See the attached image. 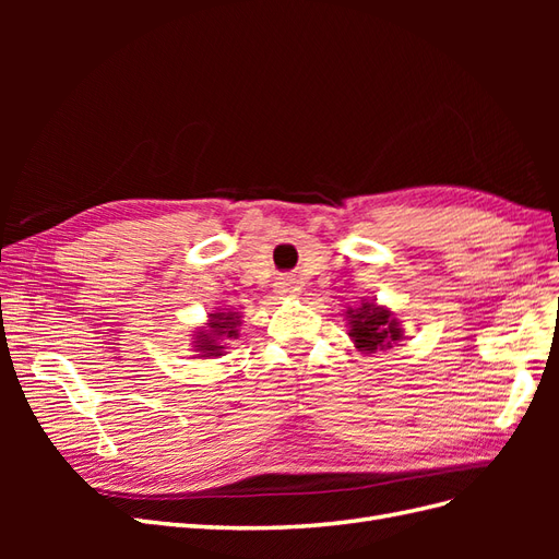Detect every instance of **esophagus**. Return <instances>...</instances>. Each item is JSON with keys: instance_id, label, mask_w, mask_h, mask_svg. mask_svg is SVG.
Listing matches in <instances>:
<instances>
[{"instance_id": "1", "label": "esophagus", "mask_w": 559, "mask_h": 559, "mask_svg": "<svg viewBox=\"0 0 559 559\" xmlns=\"http://www.w3.org/2000/svg\"><path fill=\"white\" fill-rule=\"evenodd\" d=\"M275 292L280 296H296L300 289H298V282L294 277H280L275 282Z\"/></svg>"}]
</instances>
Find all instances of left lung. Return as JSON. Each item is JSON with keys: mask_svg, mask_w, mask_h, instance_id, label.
<instances>
[{"mask_svg": "<svg viewBox=\"0 0 559 559\" xmlns=\"http://www.w3.org/2000/svg\"><path fill=\"white\" fill-rule=\"evenodd\" d=\"M347 321H349V337L361 352L392 347V343L403 337L399 319L386 308L376 306V302H361V308L349 310Z\"/></svg>", "mask_w": 559, "mask_h": 559, "instance_id": "8db88e82", "label": "left lung"}]
</instances>
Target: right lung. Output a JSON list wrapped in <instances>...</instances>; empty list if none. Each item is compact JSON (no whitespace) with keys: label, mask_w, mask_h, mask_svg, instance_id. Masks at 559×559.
<instances>
[{"label":"right lung","mask_w":559,"mask_h":559,"mask_svg":"<svg viewBox=\"0 0 559 559\" xmlns=\"http://www.w3.org/2000/svg\"><path fill=\"white\" fill-rule=\"evenodd\" d=\"M240 312H214L210 314V324L205 329H200L195 333V347L200 352V357H222V352L226 349L222 341H230V337H238V326Z\"/></svg>","instance_id":"add662e5"}]
</instances>
